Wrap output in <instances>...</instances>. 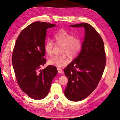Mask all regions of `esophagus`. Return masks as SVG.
<instances>
[{"instance_id": "1", "label": "esophagus", "mask_w": 120, "mask_h": 120, "mask_svg": "<svg viewBox=\"0 0 120 120\" xmlns=\"http://www.w3.org/2000/svg\"><path fill=\"white\" fill-rule=\"evenodd\" d=\"M57 70H58V71L59 73H63V71H62V69L61 68H59V67H58L57 68Z\"/></svg>"}]
</instances>
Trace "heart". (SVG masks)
<instances>
[{
  "label": "heart",
  "instance_id": "heart-1",
  "mask_svg": "<svg viewBox=\"0 0 120 120\" xmlns=\"http://www.w3.org/2000/svg\"><path fill=\"white\" fill-rule=\"evenodd\" d=\"M53 38L56 45H62L61 51L62 54L50 59L48 60L49 64L61 67L68 64L69 57L75 59L79 56L82 48V39L79 37H75L66 30L61 29L56 32ZM53 46L54 43L51 40H48L45 43V51L50 56L53 54Z\"/></svg>",
  "mask_w": 120,
  "mask_h": 120
}]
</instances>
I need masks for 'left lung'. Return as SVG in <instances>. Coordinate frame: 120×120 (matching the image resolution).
I'll return each mask as SVG.
<instances>
[{
    "label": "left lung",
    "instance_id": "left-lung-1",
    "mask_svg": "<svg viewBox=\"0 0 120 120\" xmlns=\"http://www.w3.org/2000/svg\"><path fill=\"white\" fill-rule=\"evenodd\" d=\"M72 27H83L84 40L77 58L64 69L68 79L64 94L72 101H80L88 97L101 80L106 64V54L101 36L90 24L81 23Z\"/></svg>",
    "mask_w": 120,
    "mask_h": 120
}]
</instances>
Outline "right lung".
Returning a JSON list of instances; mask_svg holds the SVG:
<instances>
[{
    "instance_id": "obj_1",
    "label": "right lung",
    "mask_w": 120,
    "mask_h": 120,
    "mask_svg": "<svg viewBox=\"0 0 120 120\" xmlns=\"http://www.w3.org/2000/svg\"><path fill=\"white\" fill-rule=\"evenodd\" d=\"M56 26L40 21L31 23L19 34L13 50L12 64L17 83L23 92L34 100L47 96L58 73L53 66L40 69L46 62L43 56L47 29Z\"/></svg>"
}]
</instances>
